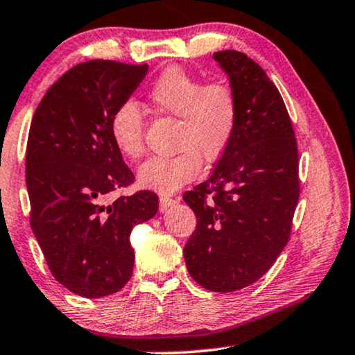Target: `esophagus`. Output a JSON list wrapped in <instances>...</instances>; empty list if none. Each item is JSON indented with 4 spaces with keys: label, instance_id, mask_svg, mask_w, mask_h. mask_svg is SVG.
<instances>
[{
    "label": "esophagus",
    "instance_id": "obj_1",
    "mask_svg": "<svg viewBox=\"0 0 355 355\" xmlns=\"http://www.w3.org/2000/svg\"><path fill=\"white\" fill-rule=\"evenodd\" d=\"M175 202L177 201L173 198H168V196H166V194H161V198H159V211H161V212L167 211V209L173 206Z\"/></svg>",
    "mask_w": 355,
    "mask_h": 355
}]
</instances>
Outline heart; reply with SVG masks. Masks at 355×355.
I'll list each match as a JSON object with an SVG mask.
<instances>
[{"label": "heart", "mask_w": 355, "mask_h": 355, "mask_svg": "<svg viewBox=\"0 0 355 355\" xmlns=\"http://www.w3.org/2000/svg\"><path fill=\"white\" fill-rule=\"evenodd\" d=\"M149 104L164 116L180 119L172 157H151L139 167L141 187L172 193L193 182L204 162L223 157L239 123V96L225 80L204 83L182 67L164 71L151 85ZM111 137L119 151L128 159L144 153V116L137 103L123 101L111 117Z\"/></svg>", "instance_id": "b5f03b06"}]
</instances>
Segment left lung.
Instances as JSON below:
<instances>
[{
	"mask_svg": "<svg viewBox=\"0 0 355 355\" xmlns=\"http://www.w3.org/2000/svg\"><path fill=\"white\" fill-rule=\"evenodd\" d=\"M214 59L239 96V123L204 183L183 194L198 218L183 249L202 288L232 293L257 282L282 254L299 199V157L291 119L278 88L244 53Z\"/></svg>",
	"mask_w": 355,
	"mask_h": 355,
	"instance_id": "obj_1",
	"label": "left lung"
}]
</instances>
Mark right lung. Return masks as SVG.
I'll return each instance as SVG.
<instances>
[{"label": "right lung", "mask_w": 355, "mask_h": 355, "mask_svg": "<svg viewBox=\"0 0 355 355\" xmlns=\"http://www.w3.org/2000/svg\"><path fill=\"white\" fill-rule=\"evenodd\" d=\"M148 64L80 62L48 89L33 114L26 156L30 227L53 277L83 297L125 286L130 232L156 216V193L109 199L135 182L111 137V117Z\"/></svg>", "instance_id": "right-lung-1"}]
</instances>
